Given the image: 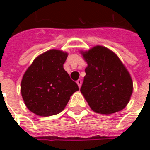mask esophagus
<instances>
[{
  "mask_svg": "<svg viewBox=\"0 0 150 150\" xmlns=\"http://www.w3.org/2000/svg\"><path fill=\"white\" fill-rule=\"evenodd\" d=\"M76 83H77V84H78L79 88H80V87H81V85H82V80H81V79H78V80L76 81Z\"/></svg>",
  "mask_w": 150,
  "mask_h": 150,
  "instance_id": "1",
  "label": "esophagus"
}]
</instances>
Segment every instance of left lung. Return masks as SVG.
I'll return each instance as SVG.
<instances>
[{"mask_svg":"<svg viewBox=\"0 0 150 150\" xmlns=\"http://www.w3.org/2000/svg\"><path fill=\"white\" fill-rule=\"evenodd\" d=\"M83 56L88 67L80 91L91 109L100 114L122 110L132 93V81L119 58L100 46Z\"/></svg>","mask_w":150,"mask_h":150,"instance_id":"obj_1","label":"left lung"}]
</instances>
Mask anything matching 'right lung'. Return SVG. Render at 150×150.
I'll return each mask as SVG.
<instances>
[{"label": "right lung", "instance_id": "add662e5", "mask_svg": "<svg viewBox=\"0 0 150 150\" xmlns=\"http://www.w3.org/2000/svg\"><path fill=\"white\" fill-rule=\"evenodd\" d=\"M67 54L50 50L34 59L23 75L21 92L28 109L50 116L62 112L79 87L63 69Z\"/></svg>", "mask_w": 150, "mask_h": 150}]
</instances>
